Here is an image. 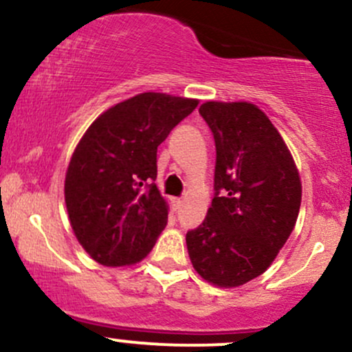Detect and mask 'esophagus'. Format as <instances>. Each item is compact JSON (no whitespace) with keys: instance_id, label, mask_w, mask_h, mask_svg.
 <instances>
[{"instance_id":"34e87169","label":"esophagus","mask_w":352,"mask_h":352,"mask_svg":"<svg viewBox=\"0 0 352 352\" xmlns=\"http://www.w3.org/2000/svg\"><path fill=\"white\" fill-rule=\"evenodd\" d=\"M172 204H173V207H175V208H180V207H182L184 200L182 199H173Z\"/></svg>"}]
</instances>
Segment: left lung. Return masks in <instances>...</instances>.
<instances>
[{
  "label": "left lung",
  "mask_w": 352,
  "mask_h": 352,
  "mask_svg": "<svg viewBox=\"0 0 352 352\" xmlns=\"http://www.w3.org/2000/svg\"><path fill=\"white\" fill-rule=\"evenodd\" d=\"M200 117L214 135V199L187 232L192 265L220 287H237L272 264L296 226L299 173L267 115L245 102H207Z\"/></svg>",
  "instance_id": "8db88e82"
}]
</instances>
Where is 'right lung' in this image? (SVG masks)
<instances>
[{"label":"right lung","mask_w":352,"mask_h":352,"mask_svg":"<svg viewBox=\"0 0 352 352\" xmlns=\"http://www.w3.org/2000/svg\"><path fill=\"white\" fill-rule=\"evenodd\" d=\"M197 105L140 94L88 126L69 160L65 202L73 232L96 262L120 267L152 250L168 219L155 185L157 148Z\"/></svg>","instance_id":"1"}]
</instances>
